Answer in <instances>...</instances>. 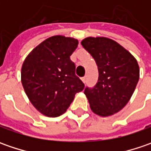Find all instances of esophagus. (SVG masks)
<instances>
[{
    "instance_id": "34e87169",
    "label": "esophagus",
    "mask_w": 151,
    "mask_h": 151,
    "mask_svg": "<svg viewBox=\"0 0 151 151\" xmlns=\"http://www.w3.org/2000/svg\"><path fill=\"white\" fill-rule=\"evenodd\" d=\"M81 80H82V81H83L84 83H86V76H84V77H82V78H81Z\"/></svg>"
}]
</instances>
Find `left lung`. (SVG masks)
<instances>
[{
	"label": "left lung",
	"instance_id": "1",
	"mask_svg": "<svg viewBox=\"0 0 151 151\" xmlns=\"http://www.w3.org/2000/svg\"><path fill=\"white\" fill-rule=\"evenodd\" d=\"M81 45L96 61L99 76L86 87L91 111L102 117L119 112L129 102L139 79L135 58L117 42L104 37L86 38Z\"/></svg>",
	"mask_w": 151,
	"mask_h": 151
}]
</instances>
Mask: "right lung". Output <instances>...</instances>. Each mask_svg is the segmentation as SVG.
Masks as SVG:
<instances>
[{"label": "right lung", "mask_w": 151, "mask_h": 151, "mask_svg": "<svg viewBox=\"0 0 151 151\" xmlns=\"http://www.w3.org/2000/svg\"><path fill=\"white\" fill-rule=\"evenodd\" d=\"M77 46V39L53 36L33 49L22 64L24 91L34 107L45 116L54 118L65 113L75 95L84 89L70 58Z\"/></svg>", "instance_id": "right-lung-1"}]
</instances>
